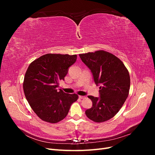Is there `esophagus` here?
<instances>
[{"mask_svg":"<svg viewBox=\"0 0 155 155\" xmlns=\"http://www.w3.org/2000/svg\"><path fill=\"white\" fill-rule=\"evenodd\" d=\"M79 97L80 98V99H85L86 97L85 96H79Z\"/></svg>","mask_w":155,"mask_h":155,"instance_id":"34e87169","label":"esophagus"}]
</instances>
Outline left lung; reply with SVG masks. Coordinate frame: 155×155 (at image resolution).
<instances>
[{"label":"left lung","instance_id":"1","mask_svg":"<svg viewBox=\"0 0 155 155\" xmlns=\"http://www.w3.org/2000/svg\"><path fill=\"white\" fill-rule=\"evenodd\" d=\"M82 61L91 70L94 80L100 87V97L88 96L92 107L85 111L88 118L100 123L118 113L129 95L130 76L121 61L104 50L79 54Z\"/></svg>","mask_w":155,"mask_h":155}]
</instances>
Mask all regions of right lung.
<instances>
[{
	"label": "right lung",
	"mask_w": 155,
	"mask_h": 155,
	"mask_svg": "<svg viewBox=\"0 0 155 155\" xmlns=\"http://www.w3.org/2000/svg\"><path fill=\"white\" fill-rule=\"evenodd\" d=\"M76 59V55L47 54L29 65L23 89L32 110L42 120L51 124L61 121L78 99L76 94H70L57 90L59 82L64 80L68 68Z\"/></svg>",
	"instance_id": "right-lung-1"
}]
</instances>
